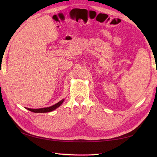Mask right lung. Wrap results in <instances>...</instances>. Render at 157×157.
<instances>
[{"mask_svg": "<svg viewBox=\"0 0 157 157\" xmlns=\"http://www.w3.org/2000/svg\"><path fill=\"white\" fill-rule=\"evenodd\" d=\"M65 99H62L61 101H59V102L56 103V104L51 106V107H45V108H40V109H30V108H26L28 110L32 111V112H34V113H47V112H50V111H54L55 109H56L57 108H58L59 106L62 104L63 101H64Z\"/></svg>", "mask_w": 157, "mask_h": 157, "instance_id": "obj_1", "label": "right lung"}]
</instances>
